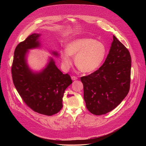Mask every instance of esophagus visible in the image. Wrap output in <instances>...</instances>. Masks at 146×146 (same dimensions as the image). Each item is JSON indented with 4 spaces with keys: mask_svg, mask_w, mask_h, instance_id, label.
I'll return each mask as SVG.
<instances>
[{
    "mask_svg": "<svg viewBox=\"0 0 146 146\" xmlns=\"http://www.w3.org/2000/svg\"><path fill=\"white\" fill-rule=\"evenodd\" d=\"M71 78H72V80H77V79H78L77 77H76V76H72V77H71Z\"/></svg>",
    "mask_w": 146,
    "mask_h": 146,
    "instance_id": "34e87169",
    "label": "esophagus"
}]
</instances>
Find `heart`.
Instances as JSON below:
<instances>
[{
    "mask_svg": "<svg viewBox=\"0 0 146 146\" xmlns=\"http://www.w3.org/2000/svg\"><path fill=\"white\" fill-rule=\"evenodd\" d=\"M106 55V48L102 43L91 38H80L71 40L66 44V50L62 51L60 56L65 69L72 65V56L79 70L91 73L97 70Z\"/></svg>",
    "mask_w": 146,
    "mask_h": 146,
    "instance_id": "obj_1",
    "label": "heart"
}]
</instances>
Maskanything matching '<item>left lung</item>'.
Here are the masks:
<instances>
[{"mask_svg": "<svg viewBox=\"0 0 146 146\" xmlns=\"http://www.w3.org/2000/svg\"><path fill=\"white\" fill-rule=\"evenodd\" d=\"M131 71L129 51L113 36L109 53L102 66L81 77L88 111L96 115H103L119 105L129 91Z\"/></svg>", "mask_w": 146, "mask_h": 146, "instance_id": "left-lung-1", "label": "left lung"}]
</instances>
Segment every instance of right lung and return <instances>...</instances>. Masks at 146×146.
<instances>
[{
    "instance_id": "obj_1",
    "label": "right lung",
    "mask_w": 146,
    "mask_h": 146,
    "mask_svg": "<svg viewBox=\"0 0 146 146\" xmlns=\"http://www.w3.org/2000/svg\"><path fill=\"white\" fill-rule=\"evenodd\" d=\"M39 34L33 33L19 43L14 51L11 66L14 85L24 102L34 111L52 115L62 108L65 90L72 83L70 75L63 74L51 59L42 72L33 73L25 59L28 50L38 47ZM57 55L56 52H54Z\"/></svg>"
}]
</instances>
